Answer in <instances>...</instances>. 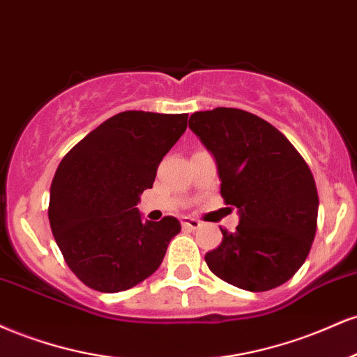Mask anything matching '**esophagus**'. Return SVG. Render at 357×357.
I'll return each mask as SVG.
<instances>
[{
  "instance_id": "34e87169",
  "label": "esophagus",
  "mask_w": 357,
  "mask_h": 357,
  "mask_svg": "<svg viewBox=\"0 0 357 357\" xmlns=\"http://www.w3.org/2000/svg\"><path fill=\"white\" fill-rule=\"evenodd\" d=\"M200 220L194 219V217H182V227L183 229H190V230H195L200 227Z\"/></svg>"
}]
</instances>
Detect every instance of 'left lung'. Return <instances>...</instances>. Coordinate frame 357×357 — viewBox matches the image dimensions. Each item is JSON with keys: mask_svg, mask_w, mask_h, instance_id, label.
<instances>
[{"mask_svg": "<svg viewBox=\"0 0 357 357\" xmlns=\"http://www.w3.org/2000/svg\"><path fill=\"white\" fill-rule=\"evenodd\" d=\"M188 127L215 157L220 195L238 208L236 232L205 254L217 278L250 292L282 286L303 266L317 229L312 172L269 121L238 108L195 112Z\"/></svg>", "mask_w": 357, "mask_h": 357, "instance_id": "1", "label": "left lung"}]
</instances>
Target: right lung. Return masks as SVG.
Returning a JSON list of instances; mask_svg holds the SVG:
<instances>
[{
  "instance_id": "add662e5",
  "label": "right lung",
  "mask_w": 357,
  "mask_h": 357,
  "mask_svg": "<svg viewBox=\"0 0 357 357\" xmlns=\"http://www.w3.org/2000/svg\"><path fill=\"white\" fill-rule=\"evenodd\" d=\"M187 119L188 113L121 112L63 157L50 188L48 219L63 259L85 286L127 291L160 267L180 222H142L135 205L152 188Z\"/></svg>"
}]
</instances>
